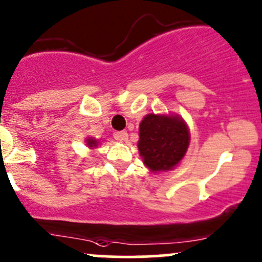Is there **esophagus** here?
Wrapping results in <instances>:
<instances>
[{"mask_svg":"<svg viewBox=\"0 0 262 262\" xmlns=\"http://www.w3.org/2000/svg\"><path fill=\"white\" fill-rule=\"evenodd\" d=\"M115 137H116V140H119V141H127L128 140V134L126 131H120V132H116L115 134Z\"/></svg>","mask_w":262,"mask_h":262,"instance_id":"34e87169","label":"esophagus"}]
</instances>
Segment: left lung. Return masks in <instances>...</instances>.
Returning <instances> with one entry per match:
<instances>
[{
    "label": "left lung",
    "instance_id": "8db88e82",
    "mask_svg": "<svg viewBox=\"0 0 262 262\" xmlns=\"http://www.w3.org/2000/svg\"><path fill=\"white\" fill-rule=\"evenodd\" d=\"M187 126L180 117L150 114L140 123V155L151 171L171 170L186 154Z\"/></svg>",
    "mask_w": 262,
    "mask_h": 262
}]
</instances>
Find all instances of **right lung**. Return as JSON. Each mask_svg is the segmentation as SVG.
I'll list each match as a JSON object with an SVG mask.
<instances>
[{
    "instance_id": "1",
    "label": "right lung",
    "mask_w": 262,
    "mask_h": 262,
    "mask_svg": "<svg viewBox=\"0 0 262 262\" xmlns=\"http://www.w3.org/2000/svg\"><path fill=\"white\" fill-rule=\"evenodd\" d=\"M86 142H87V146H90V147H96L97 146V141L94 139H87Z\"/></svg>"
}]
</instances>
